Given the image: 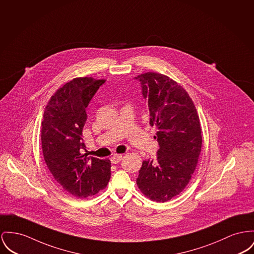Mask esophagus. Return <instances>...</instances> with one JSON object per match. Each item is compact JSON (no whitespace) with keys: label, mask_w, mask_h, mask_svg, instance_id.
Instances as JSON below:
<instances>
[{"label":"esophagus","mask_w":254,"mask_h":254,"mask_svg":"<svg viewBox=\"0 0 254 254\" xmlns=\"http://www.w3.org/2000/svg\"><path fill=\"white\" fill-rule=\"evenodd\" d=\"M122 160V156L121 155H115L111 158V161L113 164H119V162Z\"/></svg>","instance_id":"esophagus-1"}]
</instances>
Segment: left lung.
Here are the masks:
<instances>
[{"label":"left lung","mask_w":254,"mask_h":254,"mask_svg":"<svg viewBox=\"0 0 254 254\" xmlns=\"http://www.w3.org/2000/svg\"><path fill=\"white\" fill-rule=\"evenodd\" d=\"M147 102L159 149L155 159L142 162L136 184L151 200L166 202L178 195L190 180L201 151L199 118L186 90L168 76L147 72L135 77Z\"/></svg>","instance_id":"left-lung-1"}]
</instances>
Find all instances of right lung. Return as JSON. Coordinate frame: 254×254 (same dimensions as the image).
<instances>
[{
	"instance_id": "1",
	"label": "right lung",
	"mask_w": 254,
	"mask_h": 254,
	"mask_svg": "<svg viewBox=\"0 0 254 254\" xmlns=\"http://www.w3.org/2000/svg\"><path fill=\"white\" fill-rule=\"evenodd\" d=\"M105 80L76 78L59 88L48 102L41 124V144L55 181L79 198L96 194L111 178V161L80 152L86 108Z\"/></svg>"
}]
</instances>
